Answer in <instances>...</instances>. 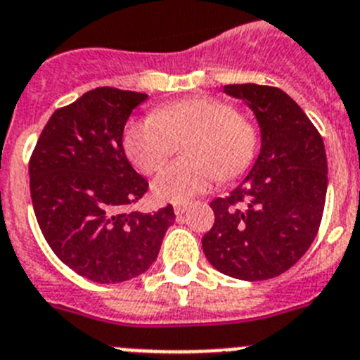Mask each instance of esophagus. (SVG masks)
<instances>
[{
    "mask_svg": "<svg viewBox=\"0 0 360 360\" xmlns=\"http://www.w3.org/2000/svg\"><path fill=\"white\" fill-rule=\"evenodd\" d=\"M186 210H188V202H176V205H174L176 215H183Z\"/></svg>",
    "mask_w": 360,
    "mask_h": 360,
    "instance_id": "34e87169",
    "label": "esophagus"
}]
</instances>
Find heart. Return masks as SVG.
<instances>
[{
    "mask_svg": "<svg viewBox=\"0 0 360 360\" xmlns=\"http://www.w3.org/2000/svg\"><path fill=\"white\" fill-rule=\"evenodd\" d=\"M184 139L186 159L167 165L154 179V193L161 201H188L210 190L217 177L240 176L259 146L255 124L215 98L181 99L128 121L123 146L143 174H152Z\"/></svg>",
    "mask_w": 360,
    "mask_h": 360,
    "instance_id": "obj_1",
    "label": "heart"
}]
</instances>
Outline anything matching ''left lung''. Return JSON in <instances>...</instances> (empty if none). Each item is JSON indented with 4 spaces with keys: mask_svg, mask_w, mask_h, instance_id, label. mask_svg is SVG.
<instances>
[{
    "mask_svg": "<svg viewBox=\"0 0 360 360\" xmlns=\"http://www.w3.org/2000/svg\"><path fill=\"white\" fill-rule=\"evenodd\" d=\"M248 103L261 127V154L228 198L210 202L214 226L202 252L221 274L243 281L277 277L310 248L321 226L328 188L323 137L281 89L226 85Z\"/></svg>",
    "mask_w": 360,
    "mask_h": 360,
    "instance_id": "8db88e82",
    "label": "left lung"
}]
</instances>
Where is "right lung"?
<instances>
[{
    "mask_svg": "<svg viewBox=\"0 0 360 360\" xmlns=\"http://www.w3.org/2000/svg\"><path fill=\"white\" fill-rule=\"evenodd\" d=\"M146 94L99 86L50 115L29 161L30 198L59 261L94 283L141 275L155 261L174 208L127 210L148 181L128 162L123 130Z\"/></svg>",
    "mask_w": 360,
    "mask_h": 360,
    "instance_id": "1",
    "label": "right lung"
}]
</instances>
